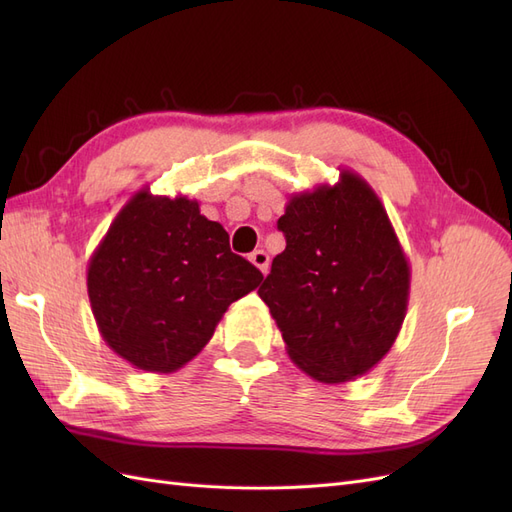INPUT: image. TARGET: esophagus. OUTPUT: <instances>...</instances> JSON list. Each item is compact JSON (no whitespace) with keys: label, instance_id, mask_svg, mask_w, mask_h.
I'll list each match as a JSON object with an SVG mask.
<instances>
[{"label":"esophagus","instance_id":"34e87169","mask_svg":"<svg viewBox=\"0 0 512 512\" xmlns=\"http://www.w3.org/2000/svg\"><path fill=\"white\" fill-rule=\"evenodd\" d=\"M250 260H252L254 267H258L262 273H267V269H269V256H267V252L256 250V252L250 254Z\"/></svg>","mask_w":512,"mask_h":512}]
</instances>
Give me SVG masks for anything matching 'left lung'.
I'll return each mask as SVG.
<instances>
[{
    "mask_svg": "<svg viewBox=\"0 0 512 512\" xmlns=\"http://www.w3.org/2000/svg\"><path fill=\"white\" fill-rule=\"evenodd\" d=\"M286 250L260 299L307 376L342 384L376 367L406 318L410 265L371 185L344 168L335 185L292 194L277 220Z\"/></svg>",
    "mask_w": 512,
    "mask_h": 512,
    "instance_id": "left-lung-1",
    "label": "left lung"
}]
</instances>
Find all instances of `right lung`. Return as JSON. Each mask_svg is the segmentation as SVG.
Returning a JSON list of instances; mask_svg holds the SVG:
<instances>
[{
    "label": "right lung",
    "instance_id": "obj_1",
    "mask_svg": "<svg viewBox=\"0 0 512 512\" xmlns=\"http://www.w3.org/2000/svg\"><path fill=\"white\" fill-rule=\"evenodd\" d=\"M262 282L196 200L136 192L89 258L98 331L121 359L170 374L207 346L230 303Z\"/></svg>",
    "mask_w": 512,
    "mask_h": 512
}]
</instances>
